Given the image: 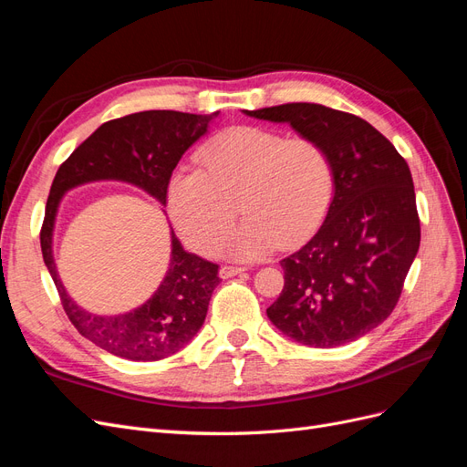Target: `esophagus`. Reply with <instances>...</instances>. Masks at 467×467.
Masks as SVG:
<instances>
[{"label": "esophagus", "instance_id": "esophagus-1", "mask_svg": "<svg viewBox=\"0 0 467 467\" xmlns=\"http://www.w3.org/2000/svg\"><path fill=\"white\" fill-rule=\"evenodd\" d=\"M244 271H245V268H242V266L223 265V266L220 268V278H232V276H235V275H242Z\"/></svg>", "mask_w": 467, "mask_h": 467}]
</instances>
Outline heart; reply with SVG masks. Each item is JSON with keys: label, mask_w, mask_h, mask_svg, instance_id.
<instances>
[{"label": "heart", "mask_w": 467, "mask_h": 467, "mask_svg": "<svg viewBox=\"0 0 467 467\" xmlns=\"http://www.w3.org/2000/svg\"><path fill=\"white\" fill-rule=\"evenodd\" d=\"M196 163L169 179L167 208L185 244L206 257L230 235L235 202L245 223L232 237L230 255L249 261L304 242L333 199L329 153L306 136L235 126L208 140Z\"/></svg>", "instance_id": "heart-1"}]
</instances>
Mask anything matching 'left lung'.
I'll return each mask as SVG.
<instances>
[{
	"label": "left lung",
	"mask_w": 467,
	"mask_h": 467,
	"mask_svg": "<svg viewBox=\"0 0 467 467\" xmlns=\"http://www.w3.org/2000/svg\"><path fill=\"white\" fill-rule=\"evenodd\" d=\"M244 112L316 140L335 177L321 228L280 261L285 288L266 316L307 347L357 341L393 312L417 257L420 223L409 165L372 124L343 110L286 103Z\"/></svg>",
	"instance_id": "1"
}]
</instances>
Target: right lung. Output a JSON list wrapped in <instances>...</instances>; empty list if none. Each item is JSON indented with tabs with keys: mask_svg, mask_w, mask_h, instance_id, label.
<instances>
[{
	"mask_svg": "<svg viewBox=\"0 0 467 467\" xmlns=\"http://www.w3.org/2000/svg\"><path fill=\"white\" fill-rule=\"evenodd\" d=\"M218 117L220 110L212 115L144 110L109 120L74 150L52 181L40 232L42 259L69 321L110 355L151 362L187 347L201 331L212 292L220 285L218 265L182 249L171 230V259L151 298L126 314H91L67 294L54 261L52 237L64 194L95 181H120L142 189L165 206L169 179L182 153L208 132L210 122Z\"/></svg>",
	"mask_w": 467,
	"mask_h": 467,
	"instance_id": "add662e5",
	"label": "right lung"
}]
</instances>
